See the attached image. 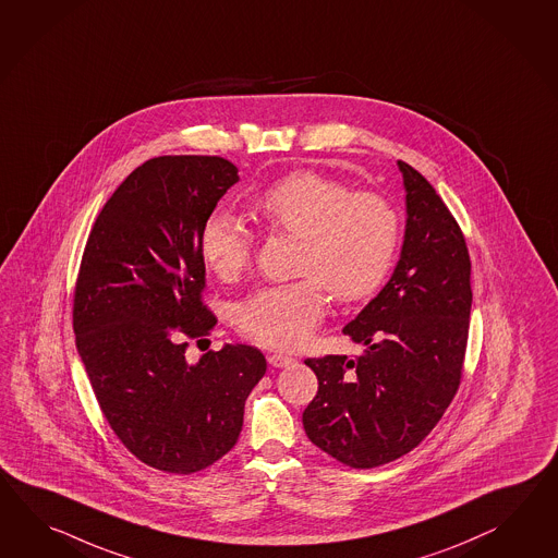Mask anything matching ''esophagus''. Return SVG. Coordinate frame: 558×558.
Returning <instances> with one entry per match:
<instances>
[{
  "instance_id": "1",
  "label": "esophagus",
  "mask_w": 558,
  "mask_h": 558,
  "mask_svg": "<svg viewBox=\"0 0 558 558\" xmlns=\"http://www.w3.org/2000/svg\"><path fill=\"white\" fill-rule=\"evenodd\" d=\"M268 363H270V365H272V367L282 368V367H290V365H294V363H296V361H294V359H292V356H288V354L274 353V354H270V356H268Z\"/></svg>"
}]
</instances>
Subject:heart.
Returning a JSON list of instances; mask_svg holds the SVG:
<instances>
[{"instance_id":"1","label":"heart","mask_w":558,"mask_h":558,"mask_svg":"<svg viewBox=\"0 0 558 558\" xmlns=\"http://www.w3.org/2000/svg\"><path fill=\"white\" fill-rule=\"evenodd\" d=\"M254 211L270 230L302 240L296 270L304 276L264 286L238 306L240 332L262 347L299 349L327 313V290L339 302L368 299L393 266L401 219L377 191H353L340 179L302 169L262 191ZM199 254L218 278L238 280L254 258L252 231L218 209L202 226Z\"/></svg>"}]
</instances>
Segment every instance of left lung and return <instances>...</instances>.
<instances>
[{"label":"left lung","mask_w":558,"mask_h":558,"mask_svg":"<svg viewBox=\"0 0 558 558\" xmlns=\"http://www.w3.org/2000/svg\"><path fill=\"white\" fill-rule=\"evenodd\" d=\"M408 226L391 280L342 328L356 359H306L318 393L302 413L316 448L356 470L417 448L460 389L472 308L462 228L432 183L399 161Z\"/></svg>","instance_id":"8db88e82"}]
</instances>
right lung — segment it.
Here are the masks:
<instances>
[{"instance_id":"obj_1","label":"right lung","mask_w":558,"mask_h":558,"mask_svg":"<svg viewBox=\"0 0 558 558\" xmlns=\"http://www.w3.org/2000/svg\"><path fill=\"white\" fill-rule=\"evenodd\" d=\"M238 179L211 155L136 167L100 209L74 286L76 347L100 411L136 460L167 474L202 472L235 446L266 373L245 344L185 359L218 323L204 302L199 231Z\"/></svg>"}]
</instances>
